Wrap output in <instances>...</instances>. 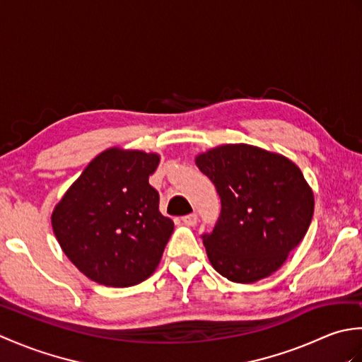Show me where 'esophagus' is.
Here are the masks:
<instances>
[{
	"mask_svg": "<svg viewBox=\"0 0 362 362\" xmlns=\"http://www.w3.org/2000/svg\"><path fill=\"white\" fill-rule=\"evenodd\" d=\"M182 221L185 222V224L188 227H194L197 224V214L196 213H191V214H187V216H183Z\"/></svg>",
	"mask_w": 362,
	"mask_h": 362,
	"instance_id": "1",
	"label": "esophagus"
}]
</instances>
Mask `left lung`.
<instances>
[{
    "label": "left lung",
    "mask_w": 362,
    "mask_h": 362,
    "mask_svg": "<svg viewBox=\"0 0 362 362\" xmlns=\"http://www.w3.org/2000/svg\"><path fill=\"white\" fill-rule=\"evenodd\" d=\"M196 165L216 187L221 216L202 236L214 271L235 283L272 275L303 240L314 194L300 168L281 153L252 144H221Z\"/></svg>",
    "instance_id": "1"
}]
</instances>
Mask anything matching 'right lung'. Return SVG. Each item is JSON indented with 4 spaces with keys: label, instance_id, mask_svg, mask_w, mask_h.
Wrapping results in <instances>:
<instances>
[{
    "label": "right lung",
    "instance_id": "1",
    "mask_svg": "<svg viewBox=\"0 0 362 362\" xmlns=\"http://www.w3.org/2000/svg\"><path fill=\"white\" fill-rule=\"evenodd\" d=\"M156 152L109 148L54 206V235L68 259L104 286L129 288L156 271L174 222L158 210L149 175Z\"/></svg>",
    "mask_w": 362,
    "mask_h": 362
}]
</instances>
